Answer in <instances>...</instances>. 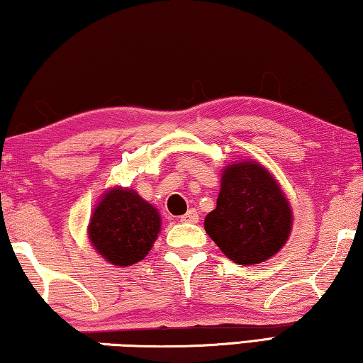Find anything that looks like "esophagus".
I'll return each mask as SVG.
<instances>
[{"mask_svg": "<svg viewBox=\"0 0 363 363\" xmlns=\"http://www.w3.org/2000/svg\"><path fill=\"white\" fill-rule=\"evenodd\" d=\"M182 223H191V224H196L199 220V216H198V211L196 209H188V211L183 214V216L180 218Z\"/></svg>", "mask_w": 363, "mask_h": 363, "instance_id": "obj_1", "label": "esophagus"}]
</instances>
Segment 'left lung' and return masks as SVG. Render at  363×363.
<instances>
[{"instance_id": "left-lung-1", "label": "left lung", "mask_w": 363, "mask_h": 363, "mask_svg": "<svg viewBox=\"0 0 363 363\" xmlns=\"http://www.w3.org/2000/svg\"><path fill=\"white\" fill-rule=\"evenodd\" d=\"M293 213L278 182L255 160L233 162L220 175L216 209L204 218L209 238L234 264L269 260L290 238Z\"/></svg>"}]
</instances>
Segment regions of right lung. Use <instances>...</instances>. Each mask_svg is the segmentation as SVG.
Returning a JSON list of instances; mask_svg holds the SVG:
<instances>
[{"label":"right lung","instance_id":"obj_1","mask_svg":"<svg viewBox=\"0 0 363 363\" xmlns=\"http://www.w3.org/2000/svg\"><path fill=\"white\" fill-rule=\"evenodd\" d=\"M160 214L129 188H111L103 193L88 224L94 250L116 267L143 260L160 233Z\"/></svg>","mask_w":363,"mask_h":363}]
</instances>
